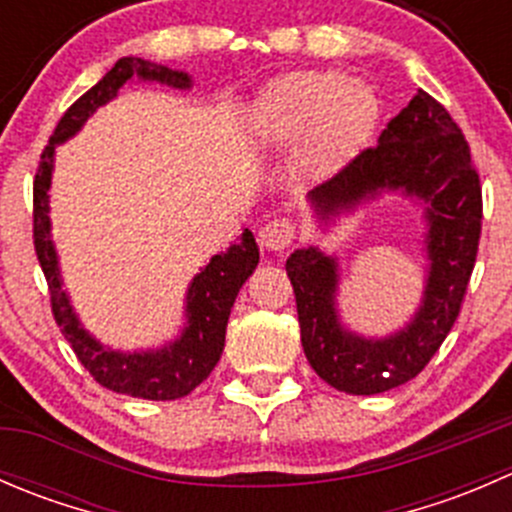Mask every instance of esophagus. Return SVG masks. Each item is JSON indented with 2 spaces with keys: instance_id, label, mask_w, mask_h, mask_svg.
<instances>
[{
  "instance_id": "34e87169",
  "label": "esophagus",
  "mask_w": 512,
  "mask_h": 512,
  "mask_svg": "<svg viewBox=\"0 0 512 512\" xmlns=\"http://www.w3.org/2000/svg\"><path fill=\"white\" fill-rule=\"evenodd\" d=\"M294 235H297V227H294V223H289V220H270V223L260 227L257 240H260V245L265 247V250L282 252L292 245Z\"/></svg>"
}]
</instances>
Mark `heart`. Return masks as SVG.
I'll list each match as a JSON object with an SVG mask.
<instances>
[{"label":"heart","instance_id":"b5f03b06","mask_svg":"<svg viewBox=\"0 0 512 512\" xmlns=\"http://www.w3.org/2000/svg\"><path fill=\"white\" fill-rule=\"evenodd\" d=\"M379 121L374 91L339 71H294L262 91L255 133L265 146H299V165L312 178L347 168Z\"/></svg>","mask_w":512,"mask_h":512}]
</instances>
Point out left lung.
Instances as JSON below:
<instances>
[{
  "instance_id": "1",
  "label": "left lung",
  "mask_w": 512,
  "mask_h": 512,
  "mask_svg": "<svg viewBox=\"0 0 512 512\" xmlns=\"http://www.w3.org/2000/svg\"><path fill=\"white\" fill-rule=\"evenodd\" d=\"M394 190L421 200L428 227L426 289L404 329L381 339L344 329L334 299L337 257L319 247L294 250L285 265L307 361L329 386L354 396L381 394L421 374L451 332L476 265L483 198L471 148L451 113L421 89L391 118L379 143L317 185L309 203L319 220L332 223Z\"/></svg>"
}]
</instances>
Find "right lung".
Returning a JSON list of instances; mask_svg holds the SVG:
<instances>
[{"instance_id":"1","label":"right lung","mask_w":512,"mask_h":512,"mask_svg":"<svg viewBox=\"0 0 512 512\" xmlns=\"http://www.w3.org/2000/svg\"><path fill=\"white\" fill-rule=\"evenodd\" d=\"M131 79L153 81V84H165L173 86V89H190V76L185 71L151 64V61H143L138 56H123L94 89H89L79 101L71 103L69 111L56 123L49 146L41 153L39 170H36L34 250L41 270H44L46 285H49L51 312H54L56 324L98 384L116 391V394L136 396V399L173 401L183 399L195 386L203 384L220 361L230 309L240 287L255 272L257 262H260V250H257L252 232L245 230L235 245L215 255L193 277L188 294H185V319L188 322H185L183 334L165 347L148 349V352H116L111 347H103L81 327L79 317L71 307L69 294L61 287L64 282H61L59 257H56L54 240H51L49 188L56 146L76 136L86 118L94 116L96 108L111 101L118 94V89Z\"/></svg>"}]
</instances>
